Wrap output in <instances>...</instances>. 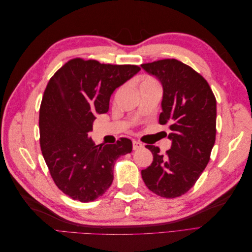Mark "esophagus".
<instances>
[{"instance_id": "esophagus-1", "label": "esophagus", "mask_w": 252, "mask_h": 252, "mask_svg": "<svg viewBox=\"0 0 252 252\" xmlns=\"http://www.w3.org/2000/svg\"><path fill=\"white\" fill-rule=\"evenodd\" d=\"M132 146H133V150H139V149H142L144 147V145L142 143H140L139 141H133Z\"/></svg>"}]
</instances>
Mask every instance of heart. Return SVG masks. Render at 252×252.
Segmentation results:
<instances>
[{"mask_svg":"<svg viewBox=\"0 0 252 252\" xmlns=\"http://www.w3.org/2000/svg\"><path fill=\"white\" fill-rule=\"evenodd\" d=\"M142 84H157V83L152 79H150V78H145V79L142 80L140 85H142Z\"/></svg>","mask_w":252,"mask_h":252,"instance_id":"obj_1","label":"heart"}]
</instances>
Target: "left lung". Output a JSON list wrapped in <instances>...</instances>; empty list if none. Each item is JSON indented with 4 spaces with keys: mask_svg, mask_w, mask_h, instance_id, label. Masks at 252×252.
Masks as SVG:
<instances>
[{
    "mask_svg": "<svg viewBox=\"0 0 252 252\" xmlns=\"http://www.w3.org/2000/svg\"><path fill=\"white\" fill-rule=\"evenodd\" d=\"M141 67L163 87L159 124H168L172 142L166 155L147 145L154 161L142 170L149 190L172 199L186 193L207 166L216 142L217 101L207 81L191 67L166 59Z\"/></svg>",
    "mask_w": 252,
    "mask_h": 252,
    "instance_id": "left-lung-1",
    "label": "left lung"
}]
</instances>
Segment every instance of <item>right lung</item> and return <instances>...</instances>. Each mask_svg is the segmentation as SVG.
<instances>
[{
    "label": "right lung",
    "instance_id": "obj_1",
    "mask_svg": "<svg viewBox=\"0 0 252 252\" xmlns=\"http://www.w3.org/2000/svg\"><path fill=\"white\" fill-rule=\"evenodd\" d=\"M140 70L73 59L48 82L40 108L42 155L56 185L71 199L88 203L105 193L114 163L131 152L129 139L95 146L89 132L97 114L108 111L113 91Z\"/></svg>",
    "mask_w": 252,
    "mask_h": 252
}]
</instances>
